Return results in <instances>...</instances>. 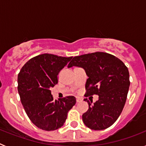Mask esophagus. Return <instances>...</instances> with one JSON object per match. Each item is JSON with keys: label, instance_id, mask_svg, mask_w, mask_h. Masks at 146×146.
<instances>
[{"label": "esophagus", "instance_id": "obj_1", "mask_svg": "<svg viewBox=\"0 0 146 146\" xmlns=\"http://www.w3.org/2000/svg\"><path fill=\"white\" fill-rule=\"evenodd\" d=\"M82 101V99H81V98H77V102H80Z\"/></svg>", "mask_w": 146, "mask_h": 146}]
</instances>
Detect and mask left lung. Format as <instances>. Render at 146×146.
Segmentation results:
<instances>
[{
    "label": "left lung",
    "instance_id": "obj_1",
    "mask_svg": "<svg viewBox=\"0 0 146 146\" xmlns=\"http://www.w3.org/2000/svg\"><path fill=\"white\" fill-rule=\"evenodd\" d=\"M84 69L88 78L86 83L85 96L99 95L92 104L87 99L89 108L82 115V121L93 130L108 128L116 121L126 103L130 82L127 67L120 59L102 52L76 56L68 67Z\"/></svg>",
    "mask_w": 146,
    "mask_h": 146
}]
</instances>
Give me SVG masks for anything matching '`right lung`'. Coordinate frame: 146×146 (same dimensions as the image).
<instances>
[{"instance_id":"1","label":"right lung","mask_w":146,"mask_h":146,"mask_svg":"<svg viewBox=\"0 0 146 146\" xmlns=\"http://www.w3.org/2000/svg\"><path fill=\"white\" fill-rule=\"evenodd\" d=\"M72 57L42 54L30 59L18 74V93L28 118L41 129L53 131L65 123L76 103L74 96L54 100L50 88L58 83V74Z\"/></svg>"}]
</instances>
